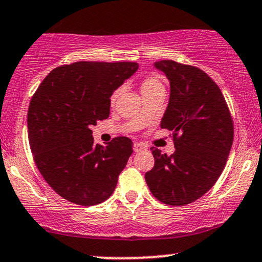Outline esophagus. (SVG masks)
Returning <instances> with one entry per match:
<instances>
[{
    "mask_svg": "<svg viewBox=\"0 0 262 262\" xmlns=\"http://www.w3.org/2000/svg\"><path fill=\"white\" fill-rule=\"evenodd\" d=\"M144 149H146L145 146L143 145V144H140V143H134V151H140V150H144Z\"/></svg>",
    "mask_w": 262,
    "mask_h": 262,
    "instance_id": "1",
    "label": "esophagus"
}]
</instances>
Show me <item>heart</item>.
Returning a JSON list of instances; mask_svg holds the SVG:
<instances>
[{
  "label": "heart",
  "mask_w": 262,
  "mask_h": 262,
  "mask_svg": "<svg viewBox=\"0 0 262 262\" xmlns=\"http://www.w3.org/2000/svg\"><path fill=\"white\" fill-rule=\"evenodd\" d=\"M162 83L160 82V80L155 76H148L145 77L140 83V92L141 95H149V93L158 91V90H162ZM121 95V90H117V91L113 92L112 97H111V103H114L118 98V96Z\"/></svg>",
  "instance_id": "b5f03b06"
}]
</instances>
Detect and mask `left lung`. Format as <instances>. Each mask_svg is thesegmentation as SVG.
<instances>
[{
	"label": "left lung",
	"mask_w": 262,
	"mask_h": 262,
	"mask_svg": "<svg viewBox=\"0 0 262 262\" xmlns=\"http://www.w3.org/2000/svg\"><path fill=\"white\" fill-rule=\"evenodd\" d=\"M170 82V98L160 127L172 132L175 152L152 146L155 165L145 173L152 196L169 206H185L213 187L223 171L234 138L229 108L221 89L204 71L172 60L156 61Z\"/></svg>",
	"instance_id": "left-lung-1"
}]
</instances>
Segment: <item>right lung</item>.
I'll list each match as a JSON object with an SVG mask.
<instances>
[{
	"instance_id": "right-lung-1",
	"label": "right lung",
	"mask_w": 262,
	"mask_h": 262,
	"mask_svg": "<svg viewBox=\"0 0 262 262\" xmlns=\"http://www.w3.org/2000/svg\"><path fill=\"white\" fill-rule=\"evenodd\" d=\"M137 62L77 61L48 75L28 108V137L35 165L59 196L80 206L110 198L133 152L118 137L93 143L92 125L110 117L111 96L138 70Z\"/></svg>"
}]
</instances>
